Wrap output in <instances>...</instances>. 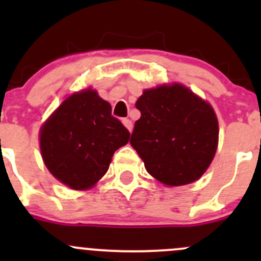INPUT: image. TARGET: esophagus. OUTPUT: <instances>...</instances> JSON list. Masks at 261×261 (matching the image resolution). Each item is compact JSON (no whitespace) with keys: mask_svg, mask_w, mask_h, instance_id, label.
Masks as SVG:
<instances>
[{"mask_svg":"<svg viewBox=\"0 0 261 261\" xmlns=\"http://www.w3.org/2000/svg\"><path fill=\"white\" fill-rule=\"evenodd\" d=\"M122 123H123V125H125V127L127 128L128 131H130V133H131V131H133V127H134V126H133V122H131V121L128 120V118H123V120H122Z\"/></svg>","mask_w":261,"mask_h":261,"instance_id":"obj_1","label":"esophagus"}]
</instances>
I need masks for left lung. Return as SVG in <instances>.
<instances>
[{"label": "left lung", "mask_w": 261, "mask_h": 261, "mask_svg": "<svg viewBox=\"0 0 261 261\" xmlns=\"http://www.w3.org/2000/svg\"><path fill=\"white\" fill-rule=\"evenodd\" d=\"M130 144L150 175L169 187L193 183L212 163L218 121L208 102L183 84L145 89Z\"/></svg>", "instance_id": "8db88e82"}]
</instances>
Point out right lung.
<instances>
[{
    "label": "right lung",
    "instance_id": "right-lung-1",
    "mask_svg": "<svg viewBox=\"0 0 261 261\" xmlns=\"http://www.w3.org/2000/svg\"><path fill=\"white\" fill-rule=\"evenodd\" d=\"M130 139L111 105L88 88L70 94L40 128L41 156L49 172L75 191L92 188Z\"/></svg>",
    "mask_w": 261,
    "mask_h": 261
}]
</instances>
